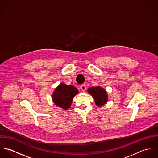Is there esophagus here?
Masks as SVG:
<instances>
[{"instance_id":"esophagus-1","label":"esophagus","mask_w":158,"mask_h":158,"mask_svg":"<svg viewBox=\"0 0 158 158\" xmlns=\"http://www.w3.org/2000/svg\"><path fill=\"white\" fill-rule=\"evenodd\" d=\"M80 88H81V90H82L83 92H85V91L86 90V86L85 85H82L81 86Z\"/></svg>"}]
</instances>
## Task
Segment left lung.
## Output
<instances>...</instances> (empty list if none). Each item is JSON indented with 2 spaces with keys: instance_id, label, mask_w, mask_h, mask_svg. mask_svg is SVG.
I'll use <instances>...</instances> for the list:
<instances>
[{
  "instance_id": "8db88e82",
  "label": "left lung",
  "mask_w": 158,
  "mask_h": 158,
  "mask_svg": "<svg viewBox=\"0 0 158 158\" xmlns=\"http://www.w3.org/2000/svg\"><path fill=\"white\" fill-rule=\"evenodd\" d=\"M88 92L92 95L95 105L98 107L105 105L108 100V95L106 90L100 86L89 88Z\"/></svg>"
}]
</instances>
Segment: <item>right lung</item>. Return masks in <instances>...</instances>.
<instances>
[{"label": "right lung", "instance_id": "right-lung-1", "mask_svg": "<svg viewBox=\"0 0 158 158\" xmlns=\"http://www.w3.org/2000/svg\"><path fill=\"white\" fill-rule=\"evenodd\" d=\"M78 93V90L75 86L61 83L53 92L52 98L56 106L67 110L70 108L73 98Z\"/></svg>", "mask_w": 158, "mask_h": 158}]
</instances>
